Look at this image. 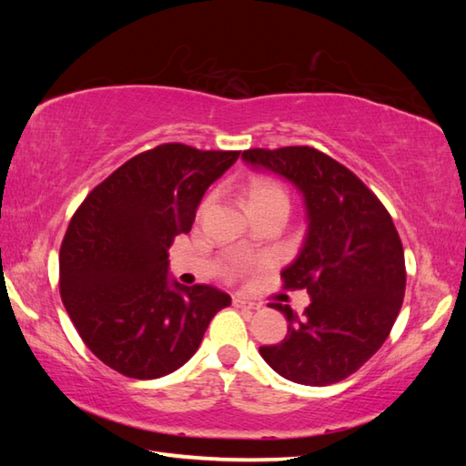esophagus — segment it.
<instances>
[{"label":"esophagus","instance_id":"34e87169","mask_svg":"<svg viewBox=\"0 0 466 466\" xmlns=\"http://www.w3.org/2000/svg\"><path fill=\"white\" fill-rule=\"evenodd\" d=\"M232 304L236 306V309H244V310H258V309H260L258 304L246 300V299H242V296H234Z\"/></svg>","mask_w":466,"mask_h":466}]
</instances>
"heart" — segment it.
I'll list each match as a JSON object with an SVG mask.
<instances>
[{"instance_id":"b5f03b06","label":"heart","mask_w":466,"mask_h":466,"mask_svg":"<svg viewBox=\"0 0 466 466\" xmlns=\"http://www.w3.org/2000/svg\"><path fill=\"white\" fill-rule=\"evenodd\" d=\"M246 206L248 210L252 208H266V206H282L289 208V196H286L284 187L264 176H254L246 184Z\"/></svg>"}]
</instances>
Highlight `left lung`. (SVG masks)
Returning <instances> with one entry per match:
<instances>
[{
  "label": "left lung",
  "instance_id": "left-lung-1",
  "mask_svg": "<svg viewBox=\"0 0 466 466\" xmlns=\"http://www.w3.org/2000/svg\"><path fill=\"white\" fill-rule=\"evenodd\" d=\"M242 160L289 180L302 194L309 222L282 280L286 289H306L310 304L302 316L272 304L289 334L260 346L262 359L292 382H340L380 349L400 312L407 272L397 228L349 167L314 147H254Z\"/></svg>",
  "mask_w": 466,
  "mask_h": 466
}]
</instances>
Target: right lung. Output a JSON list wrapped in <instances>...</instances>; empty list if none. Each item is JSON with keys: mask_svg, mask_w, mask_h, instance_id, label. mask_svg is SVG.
<instances>
[{"mask_svg": "<svg viewBox=\"0 0 466 466\" xmlns=\"http://www.w3.org/2000/svg\"><path fill=\"white\" fill-rule=\"evenodd\" d=\"M240 152L162 144L87 194L59 248V292L77 334L110 369L150 380L192 359L230 296L167 276V248L187 234L210 184Z\"/></svg>", "mask_w": 466, "mask_h": 466, "instance_id": "add662e5", "label": "right lung"}]
</instances>
